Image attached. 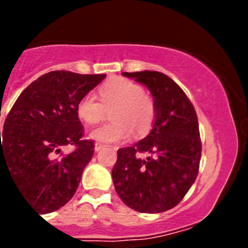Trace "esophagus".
Segmentation results:
<instances>
[{
  "label": "esophagus",
  "mask_w": 248,
  "mask_h": 248,
  "mask_svg": "<svg viewBox=\"0 0 248 248\" xmlns=\"http://www.w3.org/2000/svg\"><path fill=\"white\" fill-rule=\"evenodd\" d=\"M105 147H107L105 144H103V143H96V144H95V151L99 152V151H101V149H103V148H105Z\"/></svg>",
  "instance_id": "obj_1"
}]
</instances>
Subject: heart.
<instances>
[{"label": "heart", "instance_id": "heart-1", "mask_svg": "<svg viewBox=\"0 0 248 248\" xmlns=\"http://www.w3.org/2000/svg\"><path fill=\"white\" fill-rule=\"evenodd\" d=\"M110 110L112 122L95 128L91 138L99 141H121L144 135L155 121V103L139 83L124 77H114L99 87V99L86 93L77 103V114L87 124L104 121Z\"/></svg>", "mask_w": 248, "mask_h": 248}]
</instances>
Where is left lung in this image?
Listing matches in <instances>:
<instances>
[{
  "label": "left lung",
  "instance_id": "left-lung-1",
  "mask_svg": "<svg viewBox=\"0 0 248 248\" xmlns=\"http://www.w3.org/2000/svg\"><path fill=\"white\" fill-rule=\"evenodd\" d=\"M122 75L149 89L155 120L143 140L118 149L114 188L135 211H167L180 203L198 175L202 144L196 109L180 86L161 72Z\"/></svg>",
  "mask_w": 248,
  "mask_h": 248
}]
</instances>
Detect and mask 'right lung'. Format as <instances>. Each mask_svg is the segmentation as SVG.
Instances as JSON below:
<instances>
[{"label": "right lung", "mask_w": 248, "mask_h": 248, "mask_svg": "<svg viewBox=\"0 0 248 248\" xmlns=\"http://www.w3.org/2000/svg\"><path fill=\"white\" fill-rule=\"evenodd\" d=\"M105 78L54 71L32 82L13 105L0 131V172L3 165L25 201L40 214L59 210L78 188L93 155V140H83L77 103ZM75 145L69 155L60 153Z\"/></svg>", "instance_id": "right-lung-1"}]
</instances>
